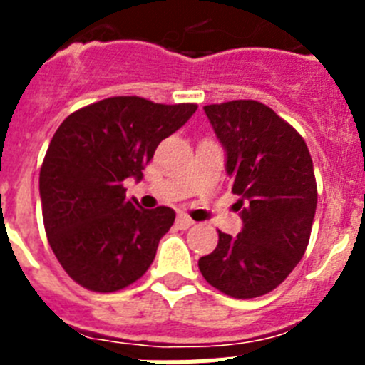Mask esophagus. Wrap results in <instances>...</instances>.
I'll return each instance as SVG.
<instances>
[{
    "label": "esophagus",
    "instance_id": "1",
    "mask_svg": "<svg viewBox=\"0 0 365 365\" xmlns=\"http://www.w3.org/2000/svg\"><path fill=\"white\" fill-rule=\"evenodd\" d=\"M175 225L180 230H186V228H190L193 225V219H190L186 214H179L175 219Z\"/></svg>",
    "mask_w": 365,
    "mask_h": 365
}]
</instances>
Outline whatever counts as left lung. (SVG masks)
Instances as JSON below:
<instances>
[{"label": "left lung", "mask_w": 365, "mask_h": 365, "mask_svg": "<svg viewBox=\"0 0 365 365\" xmlns=\"http://www.w3.org/2000/svg\"><path fill=\"white\" fill-rule=\"evenodd\" d=\"M205 113L227 151L243 228L234 237L219 232L199 270L232 298H257L292 272L309 245L318 202L311 153L291 124L256 100L205 106Z\"/></svg>", "instance_id": "obj_1"}]
</instances>
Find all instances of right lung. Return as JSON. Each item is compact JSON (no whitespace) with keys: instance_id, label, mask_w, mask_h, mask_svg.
<instances>
[{"instance_id":"right-lung-1","label":"right lung","mask_w":365,"mask_h":365,"mask_svg":"<svg viewBox=\"0 0 365 365\" xmlns=\"http://www.w3.org/2000/svg\"><path fill=\"white\" fill-rule=\"evenodd\" d=\"M195 109L111 96L60 124L40 170L41 212L54 256L78 285L115 292L150 269L175 212L168 206L144 210L125 197L122 182L143 179L160 140Z\"/></svg>"}]
</instances>
